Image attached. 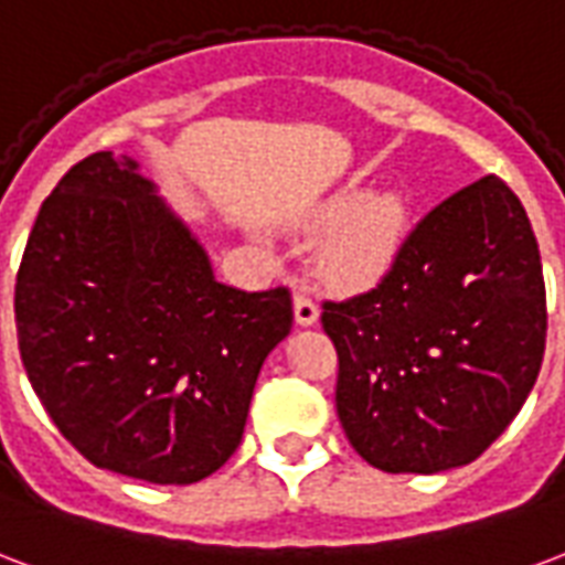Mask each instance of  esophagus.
Segmentation results:
<instances>
[{
	"label": "esophagus",
	"mask_w": 565,
	"mask_h": 565,
	"mask_svg": "<svg viewBox=\"0 0 565 565\" xmlns=\"http://www.w3.org/2000/svg\"><path fill=\"white\" fill-rule=\"evenodd\" d=\"M294 315L299 326H315L317 317H320V308H317V302L308 294H296Z\"/></svg>",
	"instance_id": "esophagus-1"
}]
</instances>
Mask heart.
<instances>
[{
    "mask_svg": "<svg viewBox=\"0 0 565 565\" xmlns=\"http://www.w3.org/2000/svg\"><path fill=\"white\" fill-rule=\"evenodd\" d=\"M320 248V269L335 287H365L388 269L404 236L407 206L395 191L359 194V188H341L315 212L317 227H332Z\"/></svg>",
    "mask_w": 565,
    "mask_h": 565,
    "instance_id": "1",
    "label": "heart"
}]
</instances>
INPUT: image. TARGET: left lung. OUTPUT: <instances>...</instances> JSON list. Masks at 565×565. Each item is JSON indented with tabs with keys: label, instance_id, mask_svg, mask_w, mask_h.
I'll return each instance as SVG.
<instances>
[{
	"label": "left lung",
	"instance_id": "obj_1",
	"mask_svg": "<svg viewBox=\"0 0 565 565\" xmlns=\"http://www.w3.org/2000/svg\"><path fill=\"white\" fill-rule=\"evenodd\" d=\"M350 446L386 473L476 461L524 407L545 356V278L503 179L455 191L365 294L323 302Z\"/></svg>",
	"mask_w": 565,
	"mask_h": 565
}]
</instances>
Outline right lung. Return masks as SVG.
Segmentation results:
<instances>
[{
  "mask_svg": "<svg viewBox=\"0 0 565 565\" xmlns=\"http://www.w3.org/2000/svg\"><path fill=\"white\" fill-rule=\"evenodd\" d=\"M14 320L29 383L86 461L191 484L236 452L294 299L287 287L245 294L215 281L140 164L95 152L41 203Z\"/></svg>",
  "mask_w": 565,
  "mask_h": 565,
  "instance_id": "obj_1",
  "label": "right lung"
}]
</instances>
